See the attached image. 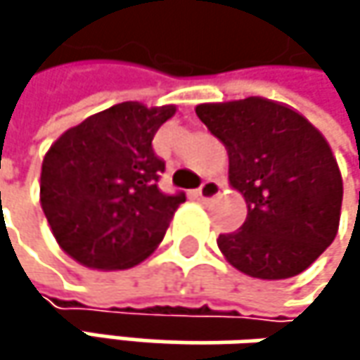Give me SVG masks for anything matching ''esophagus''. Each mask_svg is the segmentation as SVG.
Here are the masks:
<instances>
[{
  "label": "esophagus",
  "instance_id": "1",
  "mask_svg": "<svg viewBox=\"0 0 360 360\" xmlns=\"http://www.w3.org/2000/svg\"><path fill=\"white\" fill-rule=\"evenodd\" d=\"M219 193H221V183L219 181H204L200 185V189H198V198L202 202H208V200L217 198Z\"/></svg>",
  "mask_w": 360,
  "mask_h": 360
}]
</instances>
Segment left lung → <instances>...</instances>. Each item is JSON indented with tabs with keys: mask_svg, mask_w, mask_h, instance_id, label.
<instances>
[{
	"mask_svg": "<svg viewBox=\"0 0 360 360\" xmlns=\"http://www.w3.org/2000/svg\"><path fill=\"white\" fill-rule=\"evenodd\" d=\"M198 118L229 154V185L248 217L219 236L225 260L256 279L307 271L333 242L342 210V175L321 131L298 110L264 98L195 106Z\"/></svg>",
	"mask_w": 360,
	"mask_h": 360,
	"instance_id": "left-lung-1",
	"label": "left lung"
}]
</instances>
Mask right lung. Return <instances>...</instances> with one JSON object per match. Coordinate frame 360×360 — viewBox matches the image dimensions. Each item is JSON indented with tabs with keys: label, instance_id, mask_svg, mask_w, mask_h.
Wrapping results in <instances>:
<instances>
[{
	"label": "right lung",
	"instance_id": "right-lung-1",
	"mask_svg": "<svg viewBox=\"0 0 360 360\" xmlns=\"http://www.w3.org/2000/svg\"><path fill=\"white\" fill-rule=\"evenodd\" d=\"M177 106L122 102L64 131L41 165L39 200L58 246L83 266L131 269L162 242L185 195H167L156 131Z\"/></svg>",
	"mask_w": 360,
	"mask_h": 360
}]
</instances>
